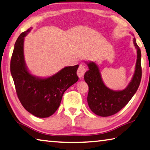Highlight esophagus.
<instances>
[{"label": "esophagus", "instance_id": "esophagus-1", "mask_svg": "<svg viewBox=\"0 0 150 150\" xmlns=\"http://www.w3.org/2000/svg\"><path fill=\"white\" fill-rule=\"evenodd\" d=\"M85 72H86V68L84 67V66L81 65V66L79 67L78 69H77V72L79 77L83 78L84 75V73H85Z\"/></svg>", "mask_w": 150, "mask_h": 150}]
</instances>
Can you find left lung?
<instances>
[{
    "label": "left lung",
    "mask_w": 150,
    "mask_h": 150,
    "mask_svg": "<svg viewBox=\"0 0 150 150\" xmlns=\"http://www.w3.org/2000/svg\"><path fill=\"white\" fill-rule=\"evenodd\" d=\"M137 50L135 71L131 81L122 91H115L103 83L98 67L93 62L86 63L89 70L84 74V81L88 85L87 102L90 109L96 115L108 117L114 115L124 108L132 98L139 87L142 78L141 51L133 39Z\"/></svg>",
    "instance_id": "left-lung-1"
}]
</instances>
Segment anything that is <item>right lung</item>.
<instances>
[{
	"instance_id": "1",
	"label": "right lung",
	"mask_w": 150,
	"mask_h": 150,
	"mask_svg": "<svg viewBox=\"0 0 150 150\" xmlns=\"http://www.w3.org/2000/svg\"><path fill=\"white\" fill-rule=\"evenodd\" d=\"M29 29L19 36L10 61V71L16 93L25 110L38 117H48L58 110L66 90L79 79V65L63 68L48 78L31 75L26 67L23 55L24 37Z\"/></svg>"
}]
</instances>
